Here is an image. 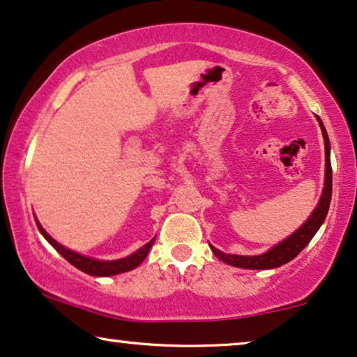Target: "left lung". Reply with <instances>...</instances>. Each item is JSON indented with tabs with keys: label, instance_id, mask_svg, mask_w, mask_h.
Wrapping results in <instances>:
<instances>
[{
	"label": "left lung",
	"instance_id": "1",
	"mask_svg": "<svg viewBox=\"0 0 357 357\" xmlns=\"http://www.w3.org/2000/svg\"><path fill=\"white\" fill-rule=\"evenodd\" d=\"M321 126L323 139H325V155H326V175H325V188H323L320 203L314 208L312 216L295 231L294 234L272 248L269 252L261 254V256H236V254H225L215 246H210L215 256L226 264L233 267H241V269H274V267H280L284 264L290 262L291 259L297 257L302 249L307 246L320 226L325 221L328 210H330L331 202V190H333V172H331V162H330V139H328L326 129L323 126L321 119L318 118Z\"/></svg>",
	"mask_w": 357,
	"mask_h": 357
}]
</instances>
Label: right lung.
Masks as SVG:
<instances>
[{
	"instance_id": "obj_1",
	"label": "right lung",
	"mask_w": 357,
	"mask_h": 357,
	"mask_svg": "<svg viewBox=\"0 0 357 357\" xmlns=\"http://www.w3.org/2000/svg\"><path fill=\"white\" fill-rule=\"evenodd\" d=\"M37 228H39V231L43 233L44 238L47 239L55 249H57V251L60 252V256H63V259H67V261L70 262L72 266H75L77 269H80L82 272H85V274H88V275H95V277L116 275V274H123V272L136 269L139 264L144 261L147 254H149V249L155 241V238L151 239L146 246H142L139 251H136L134 254H131V256H128L124 259H118V261H96V259L85 257V256H82V254H77V252L70 251V249L63 248L62 244H59L57 241L50 238V236L45 233V229L39 223H37Z\"/></svg>"
}]
</instances>
